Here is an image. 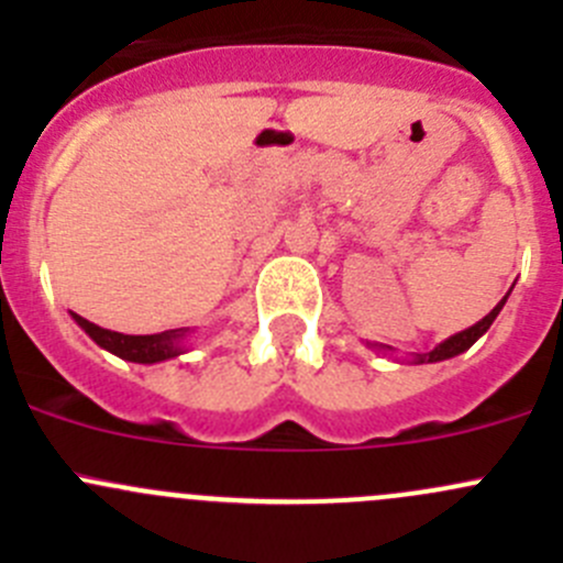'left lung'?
I'll list each match as a JSON object with an SVG mask.
<instances>
[{"label": "left lung", "mask_w": 563, "mask_h": 563, "mask_svg": "<svg viewBox=\"0 0 563 563\" xmlns=\"http://www.w3.org/2000/svg\"><path fill=\"white\" fill-rule=\"evenodd\" d=\"M509 294H512V288H509L507 297H504L501 302H498L496 308L490 310V313L482 318V321H476L474 327H468V329H463V332L452 334V338H446L444 343H439L433 351H428V354H413V360H408V362H413V365H428V362H444V360H452V356L463 354V351H468L471 345H474L476 340H479L482 334L490 329V323L496 321V316L501 313V308L507 305ZM367 345H371L373 351H382V354H389V351H391L389 345H382V343H367Z\"/></svg>", "instance_id": "left-lung-1"}]
</instances>
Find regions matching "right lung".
Listing matches in <instances>:
<instances>
[{"instance_id": "obj_1", "label": "right lung", "mask_w": 563, "mask_h": 563, "mask_svg": "<svg viewBox=\"0 0 563 563\" xmlns=\"http://www.w3.org/2000/svg\"><path fill=\"white\" fill-rule=\"evenodd\" d=\"M73 321L100 345V349L111 351L113 356L128 362H139V365H155V362L174 360V356L185 354L190 345H187V338H190V329H168V332L157 334H122L111 332V329L98 327V323L87 321L78 313H70Z\"/></svg>"}]
</instances>
